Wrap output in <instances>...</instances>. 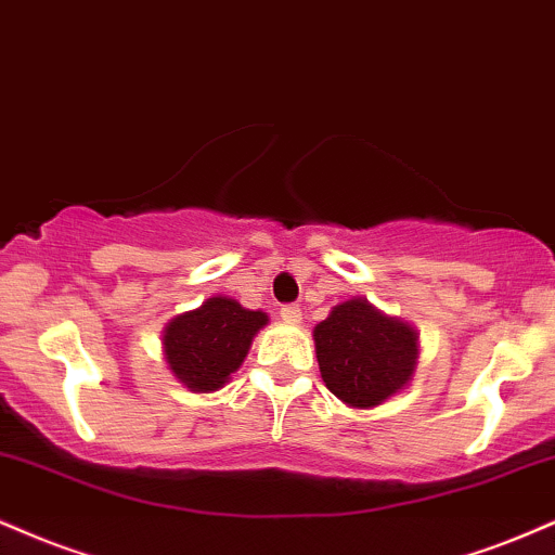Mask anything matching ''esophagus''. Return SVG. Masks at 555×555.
<instances>
[{"instance_id":"obj_1","label":"esophagus","mask_w":555,"mask_h":555,"mask_svg":"<svg viewBox=\"0 0 555 555\" xmlns=\"http://www.w3.org/2000/svg\"><path fill=\"white\" fill-rule=\"evenodd\" d=\"M280 317H283L285 322L296 324V322H301V309H298V304H285L283 309H280Z\"/></svg>"}]
</instances>
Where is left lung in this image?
I'll return each instance as SVG.
<instances>
[{"label":"left lung","instance_id":"1","mask_svg":"<svg viewBox=\"0 0 555 555\" xmlns=\"http://www.w3.org/2000/svg\"><path fill=\"white\" fill-rule=\"evenodd\" d=\"M317 361L332 395L353 408H374L405 387L418 358V335L384 317L363 298H350L314 327Z\"/></svg>","mask_w":555,"mask_h":555}]
</instances>
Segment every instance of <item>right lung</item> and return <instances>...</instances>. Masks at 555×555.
I'll return each instance as SVG.
<instances>
[{
  "label": "right lung",
  "mask_w": 555,
  "mask_h": 555,
  "mask_svg": "<svg viewBox=\"0 0 555 555\" xmlns=\"http://www.w3.org/2000/svg\"><path fill=\"white\" fill-rule=\"evenodd\" d=\"M264 324L262 311H249L223 296L207 298L166 327L168 366L194 392H215L244 363L254 335Z\"/></svg>",
  "instance_id": "add662e5"
}]
</instances>
